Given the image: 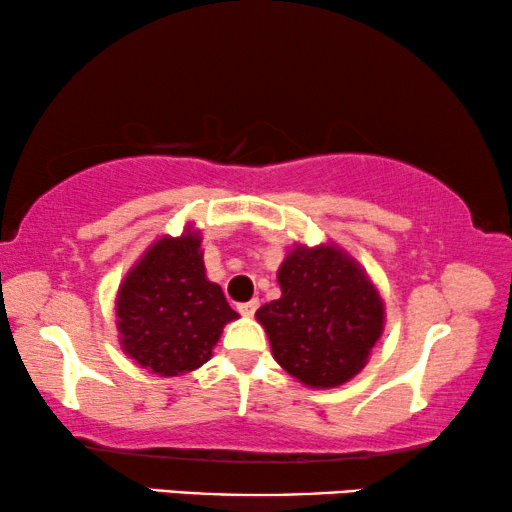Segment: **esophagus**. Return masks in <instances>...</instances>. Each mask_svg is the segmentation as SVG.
Listing matches in <instances>:
<instances>
[{
  "label": "esophagus",
  "mask_w": 512,
  "mask_h": 512,
  "mask_svg": "<svg viewBox=\"0 0 512 512\" xmlns=\"http://www.w3.org/2000/svg\"><path fill=\"white\" fill-rule=\"evenodd\" d=\"M237 310H240L242 317H254V312L258 310V300H249V303H240V305H237Z\"/></svg>",
  "instance_id": "1"
}]
</instances>
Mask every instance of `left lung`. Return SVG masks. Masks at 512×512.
Returning <instances> with one entry per match:
<instances>
[{"instance_id": "obj_1", "label": "left lung", "mask_w": 512, "mask_h": 512, "mask_svg": "<svg viewBox=\"0 0 512 512\" xmlns=\"http://www.w3.org/2000/svg\"><path fill=\"white\" fill-rule=\"evenodd\" d=\"M277 282L282 298L256 312L275 361L312 389L352 380L384 331L382 296L366 270L333 242L298 244Z\"/></svg>"}]
</instances>
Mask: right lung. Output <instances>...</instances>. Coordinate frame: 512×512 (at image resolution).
I'll return each mask as SVG.
<instances>
[{"label":"right lung","instance_id":"1","mask_svg":"<svg viewBox=\"0 0 512 512\" xmlns=\"http://www.w3.org/2000/svg\"><path fill=\"white\" fill-rule=\"evenodd\" d=\"M198 230L163 235L132 265L116 296L123 352L160 377L209 361L223 326L237 319L221 286L209 282Z\"/></svg>","mask_w":512,"mask_h":512}]
</instances>
